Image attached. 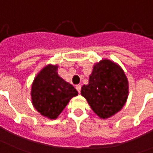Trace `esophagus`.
<instances>
[{
  "label": "esophagus",
  "instance_id": "esophagus-1",
  "mask_svg": "<svg viewBox=\"0 0 153 153\" xmlns=\"http://www.w3.org/2000/svg\"><path fill=\"white\" fill-rule=\"evenodd\" d=\"M76 89H77V91H79V93H80V91H81V85L80 84H78V85H76Z\"/></svg>",
  "mask_w": 153,
  "mask_h": 153
}]
</instances>
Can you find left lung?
<instances>
[{
  "mask_svg": "<svg viewBox=\"0 0 153 153\" xmlns=\"http://www.w3.org/2000/svg\"><path fill=\"white\" fill-rule=\"evenodd\" d=\"M81 94L100 117L107 118L125 105L128 97L127 79L118 65L102 60L94 65L89 83L82 86Z\"/></svg>",
  "mask_w": 153,
  "mask_h": 153,
  "instance_id": "obj_1",
  "label": "left lung"
}]
</instances>
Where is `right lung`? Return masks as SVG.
<instances>
[{"label": "right lung", "mask_w": 153, "mask_h": 153, "mask_svg": "<svg viewBox=\"0 0 153 153\" xmlns=\"http://www.w3.org/2000/svg\"><path fill=\"white\" fill-rule=\"evenodd\" d=\"M78 91L57 74L56 65H48L36 76L31 88L34 107L43 116L55 119Z\"/></svg>", "instance_id": "obj_1"}]
</instances>
